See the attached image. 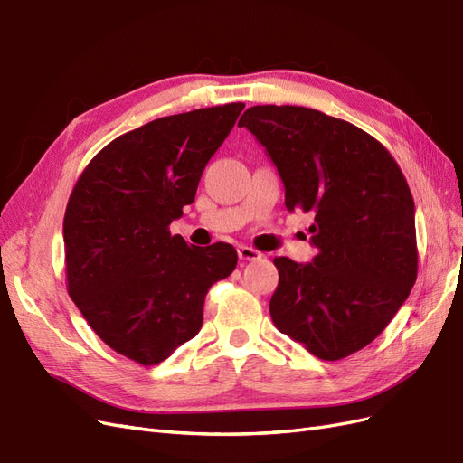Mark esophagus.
Returning a JSON list of instances; mask_svg holds the SVG:
<instances>
[{"mask_svg":"<svg viewBox=\"0 0 463 463\" xmlns=\"http://www.w3.org/2000/svg\"><path fill=\"white\" fill-rule=\"evenodd\" d=\"M237 255H240V259H241V260H259V259H260V253H259V250L250 249V247H245V245L237 247Z\"/></svg>","mask_w":463,"mask_h":463,"instance_id":"1","label":"esophagus"}]
</instances>
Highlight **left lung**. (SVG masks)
Masks as SVG:
<instances>
[{"label": "left lung", "mask_w": 463, "mask_h": 463, "mask_svg": "<svg viewBox=\"0 0 463 463\" xmlns=\"http://www.w3.org/2000/svg\"><path fill=\"white\" fill-rule=\"evenodd\" d=\"M286 187V208L315 216L317 257L274 259L276 328L318 359L369 345L417 278L415 204L392 154L355 125L303 106H253L240 119Z\"/></svg>", "instance_id": "8db88e82"}]
</instances>
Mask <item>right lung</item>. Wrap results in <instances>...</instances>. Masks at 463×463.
<instances>
[{
	"instance_id": "add662e5",
	"label": "right lung",
	"mask_w": 463,
	"mask_h": 463,
	"mask_svg": "<svg viewBox=\"0 0 463 463\" xmlns=\"http://www.w3.org/2000/svg\"><path fill=\"white\" fill-rule=\"evenodd\" d=\"M243 108L194 109L118 137L69 197V296L111 349L141 365H156L199 334L210 286L237 264L230 243L189 247L167 226L194 201L204 165Z\"/></svg>"
}]
</instances>
